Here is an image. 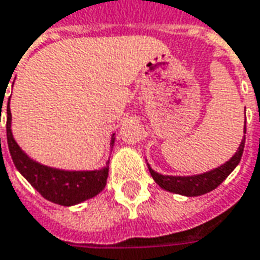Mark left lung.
I'll use <instances>...</instances> for the list:
<instances>
[{
    "mask_svg": "<svg viewBox=\"0 0 260 260\" xmlns=\"http://www.w3.org/2000/svg\"><path fill=\"white\" fill-rule=\"evenodd\" d=\"M244 128L245 132H246V125ZM244 148L245 136L244 139L241 141V145L235 152V155L232 156L230 160L225 161L224 165H221L218 168L212 169L210 172L194 174V176H163V174L155 172L153 169H150L149 165L148 168L152 177H153V180L163 190L170 191V193L187 196V197H197V196L210 193L214 188H217L231 174L232 170L237 168L238 163L241 161V157H242V153H244Z\"/></svg>",
    "mask_w": 260,
    "mask_h": 260,
    "instance_id": "1",
    "label": "left lung"
}]
</instances>
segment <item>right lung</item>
Instances as JSON below:
<instances>
[{
    "mask_svg": "<svg viewBox=\"0 0 260 260\" xmlns=\"http://www.w3.org/2000/svg\"><path fill=\"white\" fill-rule=\"evenodd\" d=\"M115 138L112 135L111 146ZM7 142L15 168L36 191L54 204L70 207L95 197L107 184L108 166L100 170H61L30 159L15 142L11 131L10 100L7 105Z\"/></svg>",
    "mask_w": 260,
    "mask_h": 260,
    "instance_id": "right-lung-1",
    "label": "right lung"
}]
</instances>
